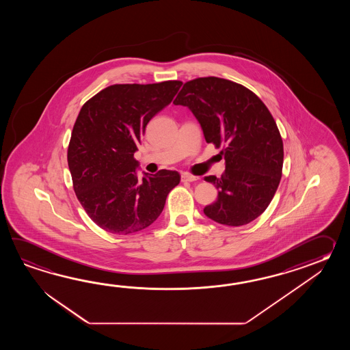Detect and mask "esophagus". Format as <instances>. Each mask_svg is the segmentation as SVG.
<instances>
[{
	"mask_svg": "<svg viewBox=\"0 0 350 350\" xmlns=\"http://www.w3.org/2000/svg\"><path fill=\"white\" fill-rule=\"evenodd\" d=\"M196 180H199L198 176H193V175L187 174V172H184V174L181 175V181H190V183H193V181H196Z\"/></svg>",
	"mask_w": 350,
	"mask_h": 350,
	"instance_id": "esophagus-1",
	"label": "esophagus"
}]
</instances>
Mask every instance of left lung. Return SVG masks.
Instances as JSON below:
<instances>
[{
    "label": "left lung",
    "instance_id": "8db88e82",
    "mask_svg": "<svg viewBox=\"0 0 350 350\" xmlns=\"http://www.w3.org/2000/svg\"><path fill=\"white\" fill-rule=\"evenodd\" d=\"M174 104L191 110L226 163L221 178H205L216 186L217 199L204 214L226 226L255 220L273 200L283 172V140L268 107L252 90L215 76L185 82Z\"/></svg>",
    "mask_w": 350,
    "mask_h": 350
}]
</instances>
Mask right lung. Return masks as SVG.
Instances as JSON below:
<instances>
[{"label": "right lung", "mask_w": 350, "mask_h": 350, "mask_svg": "<svg viewBox=\"0 0 350 350\" xmlns=\"http://www.w3.org/2000/svg\"><path fill=\"white\" fill-rule=\"evenodd\" d=\"M183 82L116 83L82 105L67 149L75 193L101 229L116 235L144 230L157 220L178 172L142 180L134 152L150 120L170 104Z\"/></svg>", "instance_id": "1"}]
</instances>
